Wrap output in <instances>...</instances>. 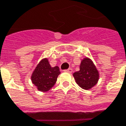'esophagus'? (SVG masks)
I'll use <instances>...</instances> for the list:
<instances>
[{
    "label": "esophagus",
    "mask_w": 126,
    "mask_h": 126,
    "mask_svg": "<svg viewBox=\"0 0 126 126\" xmlns=\"http://www.w3.org/2000/svg\"><path fill=\"white\" fill-rule=\"evenodd\" d=\"M64 71H66V72H69V73H71V72L73 71V70H72V69H71V68H69L68 69H66V70Z\"/></svg>",
    "instance_id": "obj_1"
}]
</instances>
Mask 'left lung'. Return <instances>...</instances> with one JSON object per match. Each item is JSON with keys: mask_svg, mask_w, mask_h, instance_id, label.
Segmentation results:
<instances>
[{"mask_svg": "<svg viewBox=\"0 0 126 126\" xmlns=\"http://www.w3.org/2000/svg\"><path fill=\"white\" fill-rule=\"evenodd\" d=\"M74 77L80 88L88 90L97 83L99 73L93 62L88 58H85L80 63V70L74 74Z\"/></svg>", "mask_w": 126, "mask_h": 126, "instance_id": "8db88e82", "label": "left lung"}]
</instances>
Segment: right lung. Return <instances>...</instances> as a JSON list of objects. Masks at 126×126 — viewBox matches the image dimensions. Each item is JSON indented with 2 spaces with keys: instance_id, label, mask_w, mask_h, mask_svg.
<instances>
[{
  "instance_id": "add662e5",
  "label": "right lung",
  "mask_w": 126,
  "mask_h": 126,
  "mask_svg": "<svg viewBox=\"0 0 126 126\" xmlns=\"http://www.w3.org/2000/svg\"><path fill=\"white\" fill-rule=\"evenodd\" d=\"M60 71L58 66L51 67L47 59L40 62L32 76V83L42 92H46L55 85Z\"/></svg>"
}]
</instances>
